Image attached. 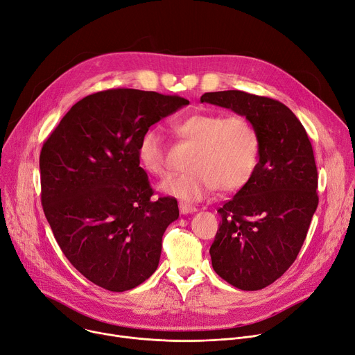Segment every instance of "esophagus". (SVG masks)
Masks as SVG:
<instances>
[{
	"instance_id": "obj_1",
	"label": "esophagus",
	"mask_w": 355,
	"mask_h": 355,
	"mask_svg": "<svg viewBox=\"0 0 355 355\" xmlns=\"http://www.w3.org/2000/svg\"><path fill=\"white\" fill-rule=\"evenodd\" d=\"M179 209H180V214H182V215H189V214H195V212L198 211L195 206L186 205V203H180V205H179Z\"/></svg>"
}]
</instances>
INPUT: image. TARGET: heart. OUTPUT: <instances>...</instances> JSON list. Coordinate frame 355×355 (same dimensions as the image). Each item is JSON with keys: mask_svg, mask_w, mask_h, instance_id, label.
<instances>
[{"mask_svg": "<svg viewBox=\"0 0 355 355\" xmlns=\"http://www.w3.org/2000/svg\"><path fill=\"white\" fill-rule=\"evenodd\" d=\"M172 130L195 144L186 168L189 172L160 183L164 195L184 202L202 200L214 187L222 192L241 189L252 178L258 156L259 136L245 116L200 112L172 121ZM141 168L157 178L168 175L164 146L157 129L146 130L137 143Z\"/></svg>", "mask_w": 355, "mask_h": 355, "instance_id": "b5f03b06", "label": "heart"}]
</instances>
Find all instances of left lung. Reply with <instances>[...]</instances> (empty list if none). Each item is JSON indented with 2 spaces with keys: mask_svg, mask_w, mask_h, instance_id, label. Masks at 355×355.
<instances>
[{
  "mask_svg": "<svg viewBox=\"0 0 355 355\" xmlns=\"http://www.w3.org/2000/svg\"><path fill=\"white\" fill-rule=\"evenodd\" d=\"M202 103L245 116L259 136V162L227 200L209 249L215 272L242 291L275 282L294 263L318 206V173L308 135L285 104L239 90L205 93Z\"/></svg>",
  "mask_w": 355,
  "mask_h": 355,
  "instance_id": "obj_1",
  "label": "left lung"
}]
</instances>
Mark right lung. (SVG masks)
Listing matches in <instances>:
<instances>
[{"mask_svg": "<svg viewBox=\"0 0 355 355\" xmlns=\"http://www.w3.org/2000/svg\"><path fill=\"white\" fill-rule=\"evenodd\" d=\"M189 100L112 89L77 101L40 155L41 203L70 263L93 284L123 293L157 269L178 200L153 199L137 143Z\"/></svg>", "mask_w": 355, "mask_h": 355, "instance_id": "right-lung-1", "label": "right lung"}]
</instances>
